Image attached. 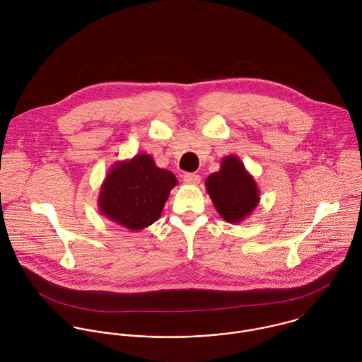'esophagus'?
<instances>
[{
  "mask_svg": "<svg viewBox=\"0 0 362 362\" xmlns=\"http://www.w3.org/2000/svg\"><path fill=\"white\" fill-rule=\"evenodd\" d=\"M184 182L189 184V185H198L201 182V175L195 174V173H187L184 174Z\"/></svg>",
  "mask_w": 362,
  "mask_h": 362,
  "instance_id": "1",
  "label": "esophagus"
}]
</instances>
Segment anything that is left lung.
Returning a JSON list of instances; mask_svg holds the SVG:
<instances>
[{
    "instance_id": "obj_1",
    "label": "left lung",
    "mask_w": 362,
    "mask_h": 362,
    "mask_svg": "<svg viewBox=\"0 0 362 362\" xmlns=\"http://www.w3.org/2000/svg\"><path fill=\"white\" fill-rule=\"evenodd\" d=\"M207 194L217 213L227 223H241L259 205V188L237 156H224L220 170L205 181Z\"/></svg>"
}]
</instances>
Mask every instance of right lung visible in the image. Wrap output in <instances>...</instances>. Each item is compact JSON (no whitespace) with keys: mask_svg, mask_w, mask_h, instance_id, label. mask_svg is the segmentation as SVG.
Masks as SVG:
<instances>
[{"mask_svg":"<svg viewBox=\"0 0 362 362\" xmlns=\"http://www.w3.org/2000/svg\"><path fill=\"white\" fill-rule=\"evenodd\" d=\"M175 175L156 165L151 155L139 153L117 161L104 178L98 205L104 217L131 231L144 230L158 220Z\"/></svg>","mask_w":362,"mask_h":362,"instance_id":"obj_1","label":"right lung"}]
</instances>
